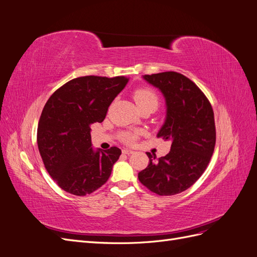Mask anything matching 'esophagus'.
Instances as JSON below:
<instances>
[{"label":"esophagus","mask_w":257,"mask_h":257,"mask_svg":"<svg viewBox=\"0 0 257 257\" xmlns=\"http://www.w3.org/2000/svg\"><path fill=\"white\" fill-rule=\"evenodd\" d=\"M122 153H123V154H126V155H130V154H133V151H132V150H127V149H123V150H122Z\"/></svg>","instance_id":"1"}]
</instances>
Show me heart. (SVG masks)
<instances>
[{"mask_svg": "<svg viewBox=\"0 0 257 257\" xmlns=\"http://www.w3.org/2000/svg\"><path fill=\"white\" fill-rule=\"evenodd\" d=\"M133 97L139 109H142L147 106H154L158 107L159 98L155 92L149 88H139L134 91ZM120 139L126 145H132L136 139V133L133 132H123L120 135Z\"/></svg>", "mask_w": 257, "mask_h": 257, "instance_id": "heart-1", "label": "heart"}]
</instances>
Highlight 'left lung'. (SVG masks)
I'll list each match as a JSON object with an SVG mask.
<instances>
[{"instance_id": "8db88e82", "label": "left lung", "mask_w": 257, "mask_h": 257, "mask_svg": "<svg viewBox=\"0 0 257 257\" xmlns=\"http://www.w3.org/2000/svg\"><path fill=\"white\" fill-rule=\"evenodd\" d=\"M144 79L159 88L166 99V120L158 137L172 142V147L159 160L147 152L149 165L138 173V179L158 195H175L198 180L212 157L213 109L203 91L180 73L145 75Z\"/></svg>"}]
</instances>
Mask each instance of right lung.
I'll return each mask as SVG.
<instances>
[{"instance_id": "right-lung-1", "label": "right lung", "mask_w": 257, "mask_h": 257, "mask_svg": "<svg viewBox=\"0 0 257 257\" xmlns=\"http://www.w3.org/2000/svg\"><path fill=\"white\" fill-rule=\"evenodd\" d=\"M127 81L123 76L78 77L47 100L38 121L37 145L45 168L62 190L84 196L109 179L121 150H93L90 125L104 121Z\"/></svg>"}]
</instances>
